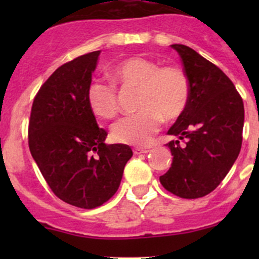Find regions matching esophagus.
<instances>
[{
	"label": "esophagus",
	"instance_id": "esophagus-1",
	"mask_svg": "<svg viewBox=\"0 0 259 259\" xmlns=\"http://www.w3.org/2000/svg\"><path fill=\"white\" fill-rule=\"evenodd\" d=\"M149 153V149L146 148H135L134 149V154H146Z\"/></svg>",
	"mask_w": 259,
	"mask_h": 259
}]
</instances>
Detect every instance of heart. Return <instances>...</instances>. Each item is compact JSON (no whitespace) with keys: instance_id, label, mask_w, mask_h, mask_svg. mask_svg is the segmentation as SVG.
<instances>
[{"instance_id":"b5f03b06","label":"heart","mask_w":259,"mask_h":259,"mask_svg":"<svg viewBox=\"0 0 259 259\" xmlns=\"http://www.w3.org/2000/svg\"><path fill=\"white\" fill-rule=\"evenodd\" d=\"M111 79L121 89H138L139 111L121 117L111 127L117 143L144 146L150 144L161 121L176 120L185 111L190 96V83L182 67L160 66L145 57H129L110 69ZM91 113L100 119H113L119 111L116 88L103 80H93L86 90Z\"/></svg>"}]
</instances>
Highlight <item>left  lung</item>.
<instances>
[{
    "mask_svg": "<svg viewBox=\"0 0 259 259\" xmlns=\"http://www.w3.org/2000/svg\"><path fill=\"white\" fill-rule=\"evenodd\" d=\"M190 83L187 109L169 129L170 169L160 183L168 192L195 199L213 192L231 170L242 146L244 105L232 80L197 51L174 44Z\"/></svg>",
    "mask_w": 259,
    "mask_h": 259,
    "instance_id": "obj_1",
    "label": "left lung"
}]
</instances>
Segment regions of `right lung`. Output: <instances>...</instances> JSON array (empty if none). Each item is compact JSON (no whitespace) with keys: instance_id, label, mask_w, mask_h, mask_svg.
<instances>
[{"instance_id":"obj_1","label":"right lung","mask_w":259,"mask_h":259,"mask_svg":"<svg viewBox=\"0 0 259 259\" xmlns=\"http://www.w3.org/2000/svg\"><path fill=\"white\" fill-rule=\"evenodd\" d=\"M100 51L61 65L33 99L28 148L54 194L67 204L93 209L116 193L133 156L124 144H105L86 100Z\"/></svg>"}]
</instances>
